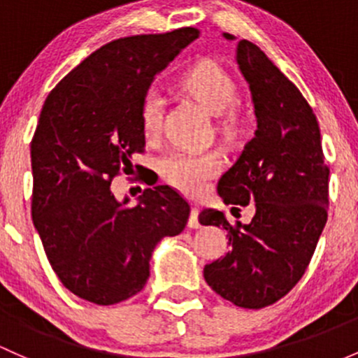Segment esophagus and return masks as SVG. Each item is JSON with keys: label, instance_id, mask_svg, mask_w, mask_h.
<instances>
[{"label": "esophagus", "instance_id": "obj_1", "mask_svg": "<svg viewBox=\"0 0 358 358\" xmlns=\"http://www.w3.org/2000/svg\"><path fill=\"white\" fill-rule=\"evenodd\" d=\"M198 215H199V210L196 208V206H193V208H191L189 222H187V225H189L191 229H199V227H201V224H199L198 220Z\"/></svg>", "mask_w": 358, "mask_h": 358}]
</instances>
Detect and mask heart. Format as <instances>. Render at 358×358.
Here are the masks:
<instances>
[{
	"label": "heart",
	"instance_id": "1",
	"mask_svg": "<svg viewBox=\"0 0 358 358\" xmlns=\"http://www.w3.org/2000/svg\"><path fill=\"white\" fill-rule=\"evenodd\" d=\"M180 87L206 110L217 116V126L227 136L241 128V114L234 106L237 85L232 76L215 61H201L184 71ZM164 101L157 92H148L140 106L141 131L147 138L157 136L162 121ZM224 153L218 150L179 148L169 153L162 162L164 179L184 194L196 196L206 189L208 182L224 169Z\"/></svg>",
	"mask_w": 358,
	"mask_h": 358
}]
</instances>
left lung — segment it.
Instances as JSON below:
<instances>
[{"instance_id": "8db88e82", "label": "left lung", "mask_w": 358, "mask_h": 358, "mask_svg": "<svg viewBox=\"0 0 358 358\" xmlns=\"http://www.w3.org/2000/svg\"><path fill=\"white\" fill-rule=\"evenodd\" d=\"M237 64L251 88L257 129L217 189L225 205L255 203L256 213L251 224L232 225L222 211H201L199 222L225 229L230 245L203 275L225 301L263 309L285 297L309 266L328 220L329 167L301 90L245 39Z\"/></svg>"}]
</instances>
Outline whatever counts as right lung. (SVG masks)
Instances as JSON below:
<instances>
[{"mask_svg": "<svg viewBox=\"0 0 358 358\" xmlns=\"http://www.w3.org/2000/svg\"><path fill=\"white\" fill-rule=\"evenodd\" d=\"M198 37L184 27L109 42L42 106L30 141L32 220L57 278L83 301L113 306L136 295L159 241L187 224L189 205L172 187H148L129 206L110 182L145 152L140 106L153 76Z\"/></svg>", "mask_w": 358, "mask_h": 358, "instance_id": "right-lung-1", "label": "right lung"}]
</instances>
